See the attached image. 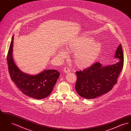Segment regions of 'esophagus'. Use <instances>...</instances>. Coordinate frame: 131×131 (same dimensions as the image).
I'll return each instance as SVG.
<instances>
[{
	"label": "esophagus",
	"mask_w": 131,
	"mask_h": 131,
	"mask_svg": "<svg viewBox=\"0 0 131 131\" xmlns=\"http://www.w3.org/2000/svg\"><path fill=\"white\" fill-rule=\"evenodd\" d=\"M63 71L65 73H68L70 72V70L68 67H65L63 69Z\"/></svg>",
	"instance_id": "esophagus-1"
}]
</instances>
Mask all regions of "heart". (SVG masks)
<instances>
[{"label": "heart", "mask_w": 131, "mask_h": 131, "mask_svg": "<svg viewBox=\"0 0 131 131\" xmlns=\"http://www.w3.org/2000/svg\"><path fill=\"white\" fill-rule=\"evenodd\" d=\"M69 53H74V61L76 66L85 69L91 66L99 56L102 50L101 45L95 42L93 38L81 36L72 39L65 46ZM59 54L65 58L67 53L64 50H59Z\"/></svg>", "instance_id": "1"}]
</instances>
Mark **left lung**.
Returning <instances> with one entry per match:
<instances>
[{"mask_svg":"<svg viewBox=\"0 0 131 131\" xmlns=\"http://www.w3.org/2000/svg\"><path fill=\"white\" fill-rule=\"evenodd\" d=\"M114 58H118L119 61L112 65L103 66L100 63L96 62L87 69L76 72L75 88L80 96L92 99L112 89L123 67L124 56L121 44L116 50Z\"/></svg>","mask_w":131,"mask_h":131,"instance_id":"obj_1","label":"left lung"}]
</instances>
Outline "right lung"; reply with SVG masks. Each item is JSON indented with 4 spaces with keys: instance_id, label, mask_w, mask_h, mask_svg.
I'll use <instances>...</instances> for the list:
<instances>
[{
    "instance_id": "add662e5",
    "label": "right lung",
    "mask_w": 131,
    "mask_h": 131,
    "mask_svg": "<svg viewBox=\"0 0 131 131\" xmlns=\"http://www.w3.org/2000/svg\"><path fill=\"white\" fill-rule=\"evenodd\" d=\"M14 35L7 55L9 72L13 81L26 95L36 99H42L51 93L60 73L56 70H45L37 75L22 72L16 65L13 57Z\"/></svg>"
}]
</instances>
